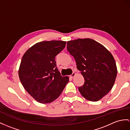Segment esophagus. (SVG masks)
<instances>
[{
    "mask_svg": "<svg viewBox=\"0 0 130 130\" xmlns=\"http://www.w3.org/2000/svg\"><path fill=\"white\" fill-rule=\"evenodd\" d=\"M75 75V73H72L71 75H69V77H70L71 78H73Z\"/></svg>",
    "mask_w": 130,
    "mask_h": 130,
    "instance_id": "esophagus-1",
    "label": "esophagus"
}]
</instances>
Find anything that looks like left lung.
<instances>
[{
    "label": "left lung",
    "mask_w": 130,
    "mask_h": 130,
    "mask_svg": "<svg viewBox=\"0 0 130 130\" xmlns=\"http://www.w3.org/2000/svg\"><path fill=\"white\" fill-rule=\"evenodd\" d=\"M67 45L84 78V85L78 88L82 95L91 102L102 99L112 89L116 78L113 56L102 44L88 38L67 41Z\"/></svg>",
    "instance_id": "left-lung-1"
}]
</instances>
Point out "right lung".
Returning <instances> with one entry per match:
<instances>
[{
	"label": "right lung",
	"mask_w": 130,
	"mask_h": 130,
	"mask_svg": "<svg viewBox=\"0 0 130 130\" xmlns=\"http://www.w3.org/2000/svg\"><path fill=\"white\" fill-rule=\"evenodd\" d=\"M66 41H44L35 44L24 54L19 77L25 89L37 102H53L69 82L56 67L55 57L64 48Z\"/></svg>",
	"instance_id": "1"
}]
</instances>
